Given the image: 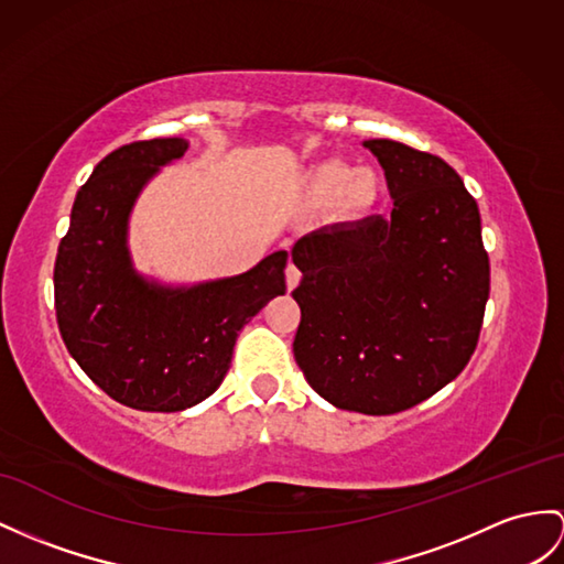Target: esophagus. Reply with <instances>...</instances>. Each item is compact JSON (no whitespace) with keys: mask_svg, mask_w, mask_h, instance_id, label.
Wrapping results in <instances>:
<instances>
[{"mask_svg":"<svg viewBox=\"0 0 564 564\" xmlns=\"http://www.w3.org/2000/svg\"><path fill=\"white\" fill-rule=\"evenodd\" d=\"M284 278H286V290H294V286L301 282V270L294 265V263H290L286 265V270H284Z\"/></svg>","mask_w":564,"mask_h":564,"instance_id":"34e87169","label":"esophagus"}]
</instances>
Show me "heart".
Listing matches in <instances>:
<instances>
[{
  "label": "heart",
  "instance_id": "obj_1",
  "mask_svg": "<svg viewBox=\"0 0 564 564\" xmlns=\"http://www.w3.org/2000/svg\"><path fill=\"white\" fill-rule=\"evenodd\" d=\"M306 191L313 203L341 198L347 213H366L376 203L380 182L370 170H356L345 160H325L308 172Z\"/></svg>",
  "mask_w": 564,
  "mask_h": 564
}]
</instances>
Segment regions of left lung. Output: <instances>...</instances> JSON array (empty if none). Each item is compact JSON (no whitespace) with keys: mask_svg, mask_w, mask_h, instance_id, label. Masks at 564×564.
<instances>
[{"mask_svg":"<svg viewBox=\"0 0 564 564\" xmlns=\"http://www.w3.org/2000/svg\"><path fill=\"white\" fill-rule=\"evenodd\" d=\"M386 170L390 217L318 229L292 249L304 272L294 359L339 409L388 416L469 364L490 263L474 196L449 164L404 143H364Z\"/></svg>","mask_w":564,"mask_h":564,"instance_id":"8db88e82","label":"left lung"}]
</instances>
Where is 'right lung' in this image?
<instances>
[{
    "label": "right lung",
    "instance_id": "right-lung-1",
    "mask_svg": "<svg viewBox=\"0 0 564 564\" xmlns=\"http://www.w3.org/2000/svg\"><path fill=\"white\" fill-rule=\"evenodd\" d=\"M184 139L135 141L98 162L80 186L54 260V308L68 354L123 406L182 411L210 397L229 370L239 329L286 292V251L191 290H164L133 272L127 219L158 167Z\"/></svg>",
    "mask_w": 564,
    "mask_h": 564
}]
</instances>
